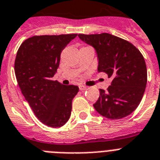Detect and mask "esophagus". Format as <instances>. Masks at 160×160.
Masks as SVG:
<instances>
[{
    "label": "esophagus",
    "mask_w": 160,
    "mask_h": 160,
    "mask_svg": "<svg viewBox=\"0 0 160 160\" xmlns=\"http://www.w3.org/2000/svg\"><path fill=\"white\" fill-rule=\"evenodd\" d=\"M79 89H80V91H83V90L87 89V87L84 85H79Z\"/></svg>",
    "instance_id": "34e87169"
}]
</instances>
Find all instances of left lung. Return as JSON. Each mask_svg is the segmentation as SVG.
Segmentation results:
<instances>
[{
	"instance_id": "left-lung-1",
	"label": "left lung",
	"mask_w": 160,
	"mask_h": 160,
	"mask_svg": "<svg viewBox=\"0 0 160 160\" xmlns=\"http://www.w3.org/2000/svg\"><path fill=\"white\" fill-rule=\"evenodd\" d=\"M79 38L96 49L98 72L112 79L107 91L100 89L93 106L109 119H120L132 113L143 97L147 69L142 54L131 42L109 33L78 34Z\"/></svg>"
}]
</instances>
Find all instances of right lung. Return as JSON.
Here are the masks:
<instances>
[{
	"mask_svg": "<svg viewBox=\"0 0 160 160\" xmlns=\"http://www.w3.org/2000/svg\"><path fill=\"white\" fill-rule=\"evenodd\" d=\"M78 34L33 36L21 44L14 61L17 82L36 117L51 128L64 125L70 118L72 101L78 87L52 80L60 54Z\"/></svg>",
	"mask_w": 160,
	"mask_h": 160,
	"instance_id": "1",
	"label": "right lung"
}]
</instances>
